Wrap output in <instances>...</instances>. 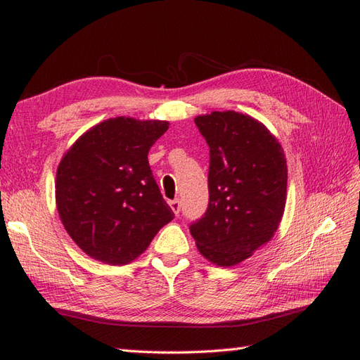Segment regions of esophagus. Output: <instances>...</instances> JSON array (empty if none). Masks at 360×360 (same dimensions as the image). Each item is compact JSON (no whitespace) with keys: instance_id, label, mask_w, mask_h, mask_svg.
I'll return each mask as SVG.
<instances>
[{"instance_id":"obj_1","label":"esophagus","mask_w":360,"mask_h":360,"mask_svg":"<svg viewBox=\"0 0 360 360\" xmlns=\"http://www.w3.org/2000/svg\"><path fill=\"white\" fill-rule=\"evenodd\" d=\"M170 207H172V210L174 212V215H179V212H181V201H179V200L170 201Z\"/></svg>"}]
</instances>
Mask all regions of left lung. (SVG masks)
<instances>
[{
    "mask_svg": "<svg viewBox=\"0 0 360 360\" xmlns=\"http://www.w3.org/2000/svg\"><path fill=\"white\" fill-rule=\"evenodd\" d=\"M195 124L210 148L209 205L190 233L209 262L238 264L277 232L286 201V159L269 129L250 116L213 111Z\"/></svg>",
    "mask_w": 360,
    "mask_h": 360,
    "instance_id": "1",
    "label": "left lung"
}]
</instances>
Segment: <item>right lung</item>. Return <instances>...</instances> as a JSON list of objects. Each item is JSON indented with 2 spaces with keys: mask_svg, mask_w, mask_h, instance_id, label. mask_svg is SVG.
Masks as SVG:
<instances>
[{
  "mask_svg": "<svg viewBox=\"0 0 360 360\" xmlns=\"http://www.w3.org/2000/svg\"><path fill=\"white\" fill-rule=\"evenodd\" d=\"M165 120L116 117L93 127L63 156L56 200L66 232L96 259L127 264L174 218L148 164Z\"/></svg>",
  "mask_w": 360,
  "mask_h": 360,
  "instance_id": "add662e5",
  "label": "right lung"
}]
</instances>
